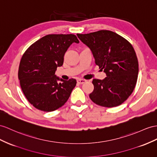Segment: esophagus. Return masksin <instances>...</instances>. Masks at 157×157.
Wrapping results in <instances>:
<instances>
[{
	"instance_id": "obj_1",
	"label": "esophagus",
	"mask_w": 157,
	"mask_h": 157,
	"mask_svg": "<svg viewBox=\"0 0 157 157\" xmlns=\"http://www.w3.org/2000/svg\"><path fill=\"white\" fill-rule=\"evenodd\" d=\"M77 82L79 84H83L84 83L86 82V79H78Z\"/></svg>"
}]
</instances>
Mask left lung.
Here are the masks:
<instances>
[{
  "label": "left lung",
  "mask_w": 157,
  "mask_h": 157,
  "mask_svg": "<svg viewBox=\"0 0 157 157\" xmlns=\"http://www.w3.org/2000/svg\"><path fill=\"white\" fill-rule=\"evenodd\" d=\"M90 48L95 62L107 77L94 79L91 101L105 107L120 105L129 97L137 81L139 63L133 47L126 39L110 30L77 34Z\"/></svg>",
  "instance_id": "1"
}]
</instances>
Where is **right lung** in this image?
<instances>
[{
	"mask_svg": "<svg viewBox=\"0 0 157 157\" xmlns=\"http://www.w3.org/2000/svg\"><path fill=\"white\" fill-rule=\"evenodd\" d=\"M74 42L79 43L74 34H48L23 54L18 68L20 84L28 101L36 109L55 111L70 98L77 82L59 79L55 72L63 65L64 54Z\"/></svg>",
	"mask_w": 157,
	"mask_h": 157,
	"instance_id": "right-lung-1",
	"label": "right lung"
}]
</instances>
